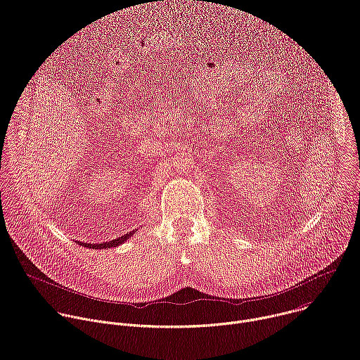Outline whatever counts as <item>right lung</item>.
Returning <instances> with one entry per match:
<instances>
[{
    "instance_id": "right-lung-1",
    "label": "right lung",
    "mask_w": 360,
    "mask_h": 360,
    "mask_svg": "<svg viewBox=\"0 0 360 360\" xmlns=\"http://www.w3.org/2000/svg\"><path fill=\"white\" fill-rule=\"evenodd\" d=\"M134 232H136V231H132V232H129V233H125V235H122V236H120V238H117V239H112V240H110V242H102V243H85V242H79V240H78V243H79V245H82L84 248H92V249L117 248V246L122 245L125 240H128V239L134 235Z\"/></svg>"
}]
</instances>
